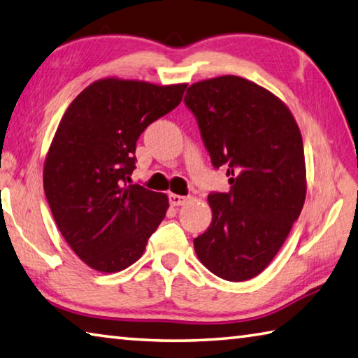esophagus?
Masks as SVG:
<instances>
[{"label": "esophagus", "instance_id": "34e87169", "mask_svg": "<svg viewBox=\"0 0 358 358\" xmlns=\"http://www.w3.org/2000/svg\"><path fill=\"white\" fill-rule=\"evenodd\" d=\"M169 201H171L172 206H180V205H185L186 203L187 197L178 196V194H169Z\"/></svg>", "mask_w": 358, "mask_h": 358}]
</instances>
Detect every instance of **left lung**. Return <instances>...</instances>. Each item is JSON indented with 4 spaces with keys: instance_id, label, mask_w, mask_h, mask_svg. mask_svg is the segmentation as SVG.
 Returning a JSON list of instances; mask_svg holds the SVG:
<instances>
[{
    "instance_id": "obj_1",
    "label": "left lung",
    "mask_w": 358,
    "mask_h": 358,
    "mask_svg": "<svg viewBox=\"0 0 358 358\" xmlns=\"http://www.w3.org/2000/svg\"><path fill=\"white\" fill-rule=\"evenodd\" d=\"M214 169L229 175V192H211L213 220L194 249L208 271L244 282L280 250L305 201L301 131L285 103L244 78L227 75L187 87Z\"/></svg>"
}]
</instances>
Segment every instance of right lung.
I'll return each mask as SVG.
<instances>
[{
    "mask_svg": "<svg viewBox=\"0 0 358 358\" xmlns=\"http://www.w3.org/2000/svg\"><path fill=\"white\" fill-rule=\"evenodd\" d=\"M185 89L106 78L84 89L61 119L43 189L64 239L92 269L119 272L138 262L164 219L166 194L129 185L136 142L180 105Z\"/></svg>",
    "mask_w": 358,
    "mask_h": 358,
    "instance_id": "right-lung-1",
    "label": "right lung"
}]
</instances>
